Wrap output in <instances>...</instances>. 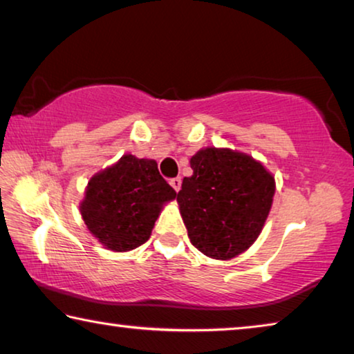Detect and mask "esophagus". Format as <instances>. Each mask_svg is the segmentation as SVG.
Here are the masks:
<instances>
[{
	"mask_svg": "<svg viewBox=\"0 0 354 354\" xmlns=\"http://www.w3.org/2000/svg\"><path fill=\"white\" fill-rule=\"evenodd\" d=\"M181 183H183V179L179 178V176H176V178H171V179H170V186H171L173 189H175L176 192H178L179 189H181Z\"/></svg>",
	"mask_w": 354,
	"mask_h": 354,
	"instance_id": "esophagus-1",
	"label": "esophagus"
}]
</instances>
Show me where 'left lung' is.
<instances>
[{
    "instance_id": "1",
    "label": "left lung",
    "mask_w": 354,
    "mask_h": 354,
    "mask_svg": "<svg viewBox=\"0 0 354 354\" xmlns=\"http://www.w3.org/2000/svg\"><path fill=\"white\" fill-rule=\"evenodd\" d=\"M179 212L190 243L206 257L230 260L255 243L272 205L274 176L260 162L227 148H205L190 159Z\"/></svg>"
}]
</instances>
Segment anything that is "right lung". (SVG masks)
Listing matches in <instances>:
<instances>
[{
	"instance_id": "1",
	"label": "right lung",
	"mask_w": 354,
	"mask_h": 354,
	"mask_svg": "<svg viewBox=\"0 0 354 354\" xmlns=\"http://www.w3.org/2000/svg\"><path fill=\"white\" fill-rule=\"evenodd\" d=\"M175 197L156 160L124 154L89 179L80 212L100 244L127 252L147 243L162 206Z\"/></svg>"
}]
</instances>
